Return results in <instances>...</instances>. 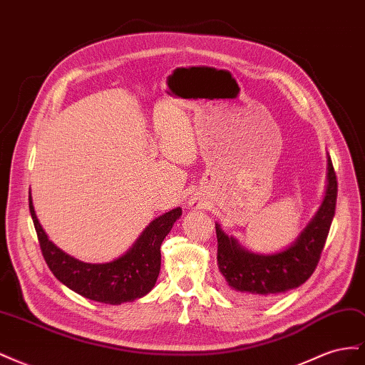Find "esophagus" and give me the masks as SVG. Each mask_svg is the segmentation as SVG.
I'll use <instances>...</instances> for the list:
<instances>
[{
	"mask_svg": "<svg viewBox=\"0 0 365 365\" xmlns=\"http://www.w3.org/2000/svg\"><path fill=\"white\" fill-rule=\"evenodd\" d=\"M192 205H193V208H200V202H192Z\"/></svg>",
	"mask_w": 365,
	"mask_h": 365,
	"instance_id": "1",
	"label": "esophagus"
}]
</instances>
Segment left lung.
<instances>
[{"label":"left lung","instance_id":"obj_1","mask_svg":"<svg viewBox=\"0 0 365 365\" xmlns=\"http://www.w3.org/2000/svg\"><path fill=\"white\" fill-rule=\"evenodd\" d=\"M327 190L314 219L294 244L275 254H254L228 237L216 224L217 264L224 289L247 303H267L303 284L314 274L322 257L335 216L338 181L329 157Z\"/></svg>","mask_w":365,"mask_h":365}]
</instances>
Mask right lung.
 Segmentation results:
<instances>
[{
  "instance_id": "obj_1",
  "label": "right lung",
  "mask_w": 365,
  "mask_h": 365,
  "mask_svg": "<svg viewBox=\"0 0 365 365\" xmlns=\"http://www.w3.org/2000/svg\"><path fill=\"white\" fill-rule=\"evenodd\" d=\"M29 207L42 256L54 277L82 297L108 304L134 302L155 286L161 268L160 247L182 213V210L176 207L152 220L134 247L121 257L109 263H83L48 240L36 217L31 196Z\"/></svg>"
}]
</instances>
